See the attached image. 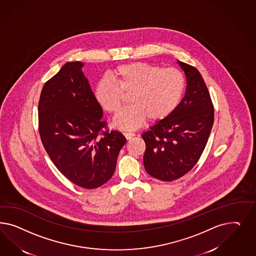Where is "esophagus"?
Returning a JSON list of instances; mask_svg holds the SVG:
<instances>
[{"instance_id":"obj_1","label":"esophagus","mask_w":256,"mask_h":256,"mask_svg":"<svg viewBox=\"0 0 256 256\" xmlns=\"http://www.w3.org/2000/svg\"><path fill=\"white\" fill-rule=\"evenodd\" d=\"M124 136L126 137V139L130 140L132 137L135 136V133H132V132H124Z\"/></svg>"}]
</instances>
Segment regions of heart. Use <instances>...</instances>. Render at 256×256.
I'll return each instance as SVG.
<instances>
[{
	"label": "heart",
	"mask_w": 256,
	"mask_h": 256,
	"mask_svg": "<svg viewBox=\"0 0 256 256\" xmlns=\"http://www.w3.org/2000/svg\"><path fill=\"white\" fill-rule=\"evenodd\" d=\"M110 76L114 82L100 80L94 96L102 110L116 114L124 96L132 94V107L114 120V126L123 130H134L148 119L152 123L164 121L178 108L186 89V78L180 70L146 62L121 64Z\"/></svg>",
	"instance_id": "obj_1"
}]
</instances>
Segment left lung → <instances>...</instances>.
I'll use <instances>...</instances> for the list:
<instances>
[{"instance_id":"1","label":"left lung","mask_w":256,"mask_h":256,"mask_svg":"<svg viewBox=\"0 0 256 256\" xmlns=\"http://www.w3.org/2000/svg\"><path fill=\"white\" fill-rule=\"evenodd\" d=\"M178 62L186 76L185 96L170 116L142 134L146 146V170L151 176L168 182L182 178L194 168L214 123V107L200 72Z\"/></svg>"}]
</instances>
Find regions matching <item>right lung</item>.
<instances>
[{
	"label": "right lung",
	"mask_w": 256,
	"mask_h": 256,
	"mask_svg": "<svg viewBox=\"0 0 256 256\" xmlns=\"http://www.w3.org/2000/svg\"><path fill=\"white\" fill-rule=\"evenodd\" d=\"M82 62H68L50 78L38 102L40 138L56 168L77 186L96 188L112 176L126 140L103 130L107 122Z\"/></svg>",
	"instance_id": "1"
}]
</instances>
